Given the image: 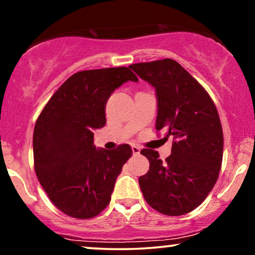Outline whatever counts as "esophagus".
Returning a JSON list of instances; mask_svg holds the SVG:
<instances>
[{"instance_id":"34e87169","label":"esophagus","mask_w":255,"mask_h":255,"mask_svg":"<svg viewBox=\"0 0 255 255\" xmlns=\"http://www.w3.org/2000/svg\"><path fill=\"white\" fill-rule=\"evenodd\" d=\"M132 153H133L134 155L139 154V153H140V148H139V146H135V145L132 146Z\"/></svg>"}]
</instances>
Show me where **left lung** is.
<instances>
[{
  "label": "left lung",
  "instance_id": "8db88e82",
  "mask_svg": "<svg viewBox=\"0 0 255 255\" xmlns=\"http://www.w3.org/2000/svg\"><path fill=\"white\" fill-rule=\"evenodd\" d=\"M154 87L156 131L173 138L166 161L154 149L140 152L149 161L139 177L146 202L160 214L181 216L196 209L214 188L221 172L224 138L218 111L209 94L179 62L162 59L130 66Z\"/></svg>",
  "mask_w": 255,
  "mask_h": 255
}]
</instances>
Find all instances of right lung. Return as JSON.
I'll return each instance as SVG.
<instances>
[{"mask_svg": "<svg viewBox=\"0 0 255 255\" xmlns=\"http://www.w3.org/2000/svg\"><path fill=\"white\" fill-rule=\"evenodd\" d=\"M128 81H138L128 67L75 73L53 94L34 125L38 180L52 203L73 218H93L107 208L132 155L128 144L113 151L96 148L93 132L106 125L108 100Z\"/></svg>", "mask_w": 255, "mask_h": 255, "instance_id": "right-lung-1", "label": "right lung"}]
</instances>
